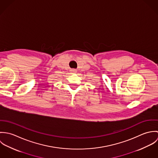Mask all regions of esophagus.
I'll list each match as a JSON object with an SVG mask.
<instances>
[{
    "label": "esophagus",
    "instance_id": "obj_1",
    "mask_svg": "<svg viewBox=\"0 0 158 158\" xmlns=\"http://www.w3.org/2000/svg\"><path fill=\"white\" fill-rule=\"evenodd\" d=\"M72 72L73 73H76V72H77V70H75V69H73V70H72Z\"/></svg>",
    "mask_w": 158,
    "mask_h": 158
}]
</instances>
